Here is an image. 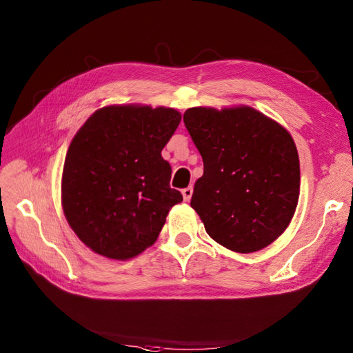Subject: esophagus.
I'll use <instances>...</instances> for the list:
<instances>
[{
	"mask_svg": "<svg viewBox=\"0 0 353 353\" xmlns=\"http://www.w3.org/2000/svg\"><path fill=\"white\" fill-rule=\"evenodd\" d=\"M181 193H183V197H184L185 201H190L191 196H193V187H187V188L181 191Z\"/></svg>",
	"mask_w": 353,
	"mask_h": 353,
	"instance_id": "obj_1",
	"label": "esophagus"
}]
</instances>
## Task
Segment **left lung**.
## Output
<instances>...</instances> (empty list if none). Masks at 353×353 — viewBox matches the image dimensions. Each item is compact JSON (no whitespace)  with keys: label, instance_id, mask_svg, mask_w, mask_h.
<instances>
[{"label":"left lung","instance_id":"left-lung-1","mask_svg":"<svg viewBox=\"0 0 353 353\" xmlns=\"http://www.w3.org/2000/svg\"><path fill=\"white\" fill-rule=\"evenodd\" d=\"M187 131L203 159L193 208L206 232L223 248L258 252L290 223L301 190L292 135L252 108H193Z\"/></svg>","mask_w":353,"mask_h":353}]
</instances>
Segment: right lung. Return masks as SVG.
I'll use <instances>...</instances> for the list:
<instances>
[{
	"label": "right lung",
	"mask_w": 353,
	"mask_h": 353,
	"mask_svg": "<svg viewBox=\"0 0 353 353\" xmlns=\"http://www.w3.org/2000/svg\"><path fill=\"white\" fill-rule=\"evenodd\" d=\"M179 112L109 105L73 137L61 178V203L74 234L110 259H130L152 245L169 209L183 201L170 188L163 147Z\"/></svg>",
	"instance_id": "add662e5"
}]
</instances>
